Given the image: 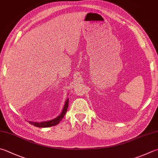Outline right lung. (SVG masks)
Returning a JSON list of instances; mask_svg holds the SVG:
<instances>
[{"label": "right lung", "instance_id": "add662e5", "mask_svg": "<svg viewBox=\"0 0 158 158\" xmlns=\"http://www.w3.org/2000/svg\"><path fill=\"white\" fill-rule=\"evenodd\" d=\"M68 106H69V99L66 100L64 103V105L63 107V109H62V111L61 112V114L60 115H58L57 118H56L54 119H53L52 120H49V121H46V122H42V123H34V122H30L29 121V123L31 124H33L35 127H50L52 126H55L57 125V124L60 123L62 118H64V116L66 114V112L67 111L68 109Z\"/></svg>", "mask_w": 158, "mask_h": 158}]
</instances>
